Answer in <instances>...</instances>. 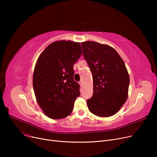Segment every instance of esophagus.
I'll return each mask as SVG.
<instances>
[{
  "instance_id": "1",
  "label": "esophagus",
  "mask_w": 157,
  "mask_h": 157,
  "mask_svg": "<svg viewBox=\"0 0 157 157\" xmlns=\"http://www.w3.org/2000/svg\"><path fill=\"white\" fill-rule=\"evenodd\" d=\"M79 83V85L81 86V87H83V81H81Z\"/></svg>"
}]
</instances>
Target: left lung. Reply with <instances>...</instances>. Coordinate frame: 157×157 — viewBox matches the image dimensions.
<instances>
[{"label":"left lung","instance_id":"1","mask_svg":"<svg viewBox=\"0 0 157 157\" xmlns=\"http://www.w3.org/2000/svg\"><path fill=\"white\" fill-rule=\"evenodd\" d=\"M83 55L93 75L94 94L89 111L99 117L116 114L128 97L129 75L125 64L110 46L94 41L81 43Z\"/></svg>","mask_w":157,"mask_h":157}]
</instances>
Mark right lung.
Wrapping results in <instances>:
<instances>
[{"label": "right lung", "instance_id": "add662e5", "mask_svg": "<svg viewBox=\"0 0 157 157\" xmlns=\"http://www.w3.org/2000/svg\"><path fill=\"white\" fill-rule=\"evenodd\" d=\"M82 54L81 44L58 40L48 45L37 60L33 88L37 102L49 118L58 120L72 113L80 86L74 81V64Z\"/></svg>", "mask_w": 157, "mask_h": 157}]
</instances>
